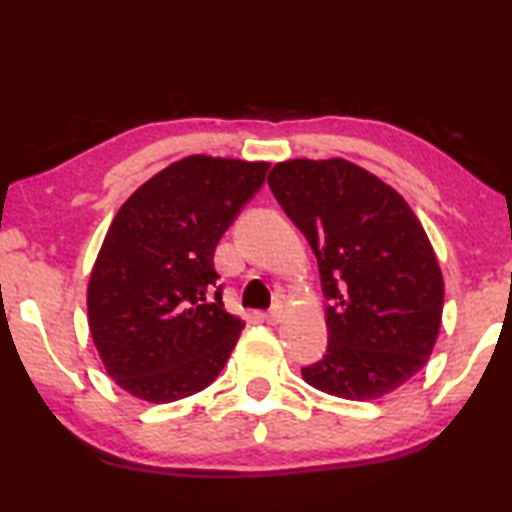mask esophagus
Returning a JSON list of instances; mask_svg holds the SVG:
<instances>
[{
	"label": "esophagus",
	"mask_w": 512,
	"mask_h": 512,
	"mask_svg": "<svg viewBox=\"0 0 512 512\" xmlns=\"http://www.w3.org/2000/svg\"><path fill=\"white\" fill-rule=\"evenodd\" d=\"M264 320L269 322V325H278V322L283 320V306H273L271 311L264 315Z\"/></svg>",
	"instance_id": "1"
}]
</instances>
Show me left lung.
Wrapping results in <instances>:
<instances>
[{
	"label": "left lung",
	"instance_id": "left-lung-1",
	"mask_svg": "<svg viewBox=\"0 0 512 512\" xmlns=\"http://www.w3.org/2000/svg\"><path fill=\"white\" fill-rule=\"evenodd\" d=\"M269 187L318 257L329 299L327 355L301 369L331 397L371 401L429 362L443 273L422 222L392 185L343 157L287 160Z\"/></svg>",
	"mask_w": 512,
	"mask_h": 512
}]
</instances>
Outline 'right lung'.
Instances as JSON below:
<instances>
[{"instance_id": "add662e5", "label": "right lung", "mask_w": 512, "mask_h": 512, "mask_svg": "<svg viewBox=\"0 0 512 512\" xmlns=\"http://www.w3.org/2000/svg\"><path fill=\"white\" fill-rule=\"evenodd\" d=\"M269 162L187 155L115 213L88 280V327L113 383L171 403L218 378L246 322L225 311L220 236L262 187Z\"/></svg>"}]
</instances>
